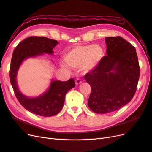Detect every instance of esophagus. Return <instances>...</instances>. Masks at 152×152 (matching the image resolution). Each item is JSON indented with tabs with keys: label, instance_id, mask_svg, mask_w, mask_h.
<instances>
[{
	"label": "esophagus",
	"instance_id": "esophagus-1",
	"mask_svg": "<svg viewBox=\"0 0 152 152\" xmlns=\"http://www.w3.org/2000/svg\"><path fill=\"white\" fill-rule=\"evenodd\" d=\"M81 82H82V81H81V80L80 79V78H77V79L75 80V83H76V85L80 84Z\"/></svg>",
	"mask_w": 152,
	"mask_h": 152
}]
</instances>
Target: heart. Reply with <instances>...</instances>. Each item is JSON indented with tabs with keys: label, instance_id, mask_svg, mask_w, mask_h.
<instances>
[{
	"label": "heart",
	"instance_id": "1",
	"mask_svg": "<svg viewBox=\"0 0 152 152\" xmlns=\"http://www.w3.org/2000/svg\"><path fill=\"white\" fill-rule=\"evenodd\" d=\"M103 55V49L98 45H77L65 54L64 60L70 67L77 68L83 66V69L87 72L98 65ZM63 65L65 67V65Z\"/></svg>",
	"mask_w": 152,
	"mask_h": 152
}]
</instances>
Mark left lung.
I'll return each instance as SVG.
<instances>
[{
    "label": "left lung",
    "instance_id": "left-lung-1",
    "mask_svg": "<svg viewBox=\"0 0 152 152\" xmlns=\"http://www.w3.org/2000/svg\"><path fill=\"white\" fill-rule=\"evenodd\" d=\"M107 54L85 75L91 87L88 106L97 114L119 109L129 103L137 90L140 67L136 50L121 37L105 38Z\"/></svg>",
    "mask_w": 152,
    "mask_h": 152
}]
</instances>
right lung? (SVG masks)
Returning <instances> with one entry per match:
<instances>
[{
    "mask_svg": "<svg viewBox=\"0 0 152 152\" xmlns=\"http://www.w3.org/2000/svg\"><path fill=\"white\" fill-rule=\"evenodd\" d=\"M58 44V41L53 39L32 36L19 43L13 53L10 77L15 96L26 110L36 115L50 117L59 113L64 106L66 93L75 87V80L71 78L67 81H52L45 94L37 98H30L23 95L18 90L17 74L22 62L26 58L42 55L44 53L53 54V48Z\"/></svg>",
    "mask_w": 152,
    "mask_h": 152,
    "instance_id": "1",
    "label": "right lung"
}]
</instances>
